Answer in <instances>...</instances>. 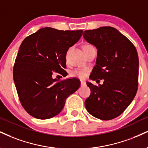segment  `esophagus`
<instances>
[{
	"instance_id": "1",
	"label": "esophagus",
	"mask_w": 148,
	"mask_h": 148,
	"mask_svg": "<svg viewBox=\"0 0 148 148\" xmlns=\"http://www.w3.org/2000/svg\"><path fill=\"white\" fill-rule=\"evenodd\" d=\"M81 85H85V84H86V83H85V81H81Z\"/></svg>"
}]
</instances>
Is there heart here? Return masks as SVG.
I'll list each match as a JSON object with an SVG mask.
<instances>
[{
	"label": "heart",
	"mask_w": 148,
	"mask_h": 148,
	"mask_svg": "<svg viewBox=\"0 0 148 148\" xmlns=\"http://www.w3.org/2000/svg\"><path fill=\"white\" fill-rule=\"evenodd\" d=\"M71 76H73V77L83 78L85 76V73L83 72V71L80 70V69H75L71 72Z\"/></svg>",
	"instance_id": "b5f03b06"
}]
</instances>
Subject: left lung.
Instances as JSON below:
<instances>
[{
	"label": "left lung",
	"instance_id": "obj_1",
	"mask_svg": "<svg viewBox=\"0 0 148 148\" xmlns=\"http://www.w3.org/2000/svg\"><path fill=\"white\" fill-rule=\"evenodd\" d=\"M83 36L98 49L90 79L104 80L99 86L87 82L91 94L85 101V108L96 118L111 120L125 111L136 94L138 57L136 47L112 27L86 30Z\"/></svg>",
	"mask_w": 148,
	"mask_h": 148
}]
</instances>
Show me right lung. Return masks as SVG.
I'll use <instances>...</instances> for the list:
<instances>
[{
    "label": "right lung",
    "instance_id": "add662e5",
    "mask_svg": "<svg viewBox=\"0 0 148 148\" xmlns=\"http://www.w3.org/2000/svg\"><path fill=\"white\" fill-rule=\"evenodd\" d=\"M83 30L41 28L23 40L13 69L19 100L26 112L38 119L59 114L70 94L79 88L76 79L59 81L53 74L67 75L66 54L79 41Z\"/></svg>",
    "mask_w": 148,
    "mask_h": 148
}]
</instances>
